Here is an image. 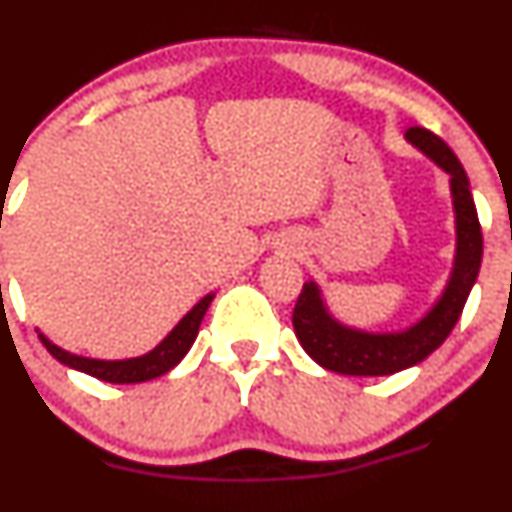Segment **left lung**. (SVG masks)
<instances>
[{
	"instance_id": "8db88e82",
	"label": "left lung",
	"mask_w": 512,
	"mask_h": 512,
	"mask_svg": "<svg viewBox=\"0 0 512 512\" xmlns=\"http://www.w3.org/2000/svg\"><path fill=\"white\" fill-rule=\"evenodd\" d=\"M404 138L448 175L453 223H456V252H453L451 275L436 302L421 314V319L399 332H366V329L339 322L329 312L322 287L314 280L304 282L292 314L294 334L304 352L322 369L337 371V374L389 376L421 364L446 342L478 280L480 260H483V235H480L471 183H468L461 160L441 138L421 126H411Z\"/></svg>"
}]
</instances>
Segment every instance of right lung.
<instances>
[{
	"instance_id": "obj_1",
	"label": "right lung",
	"mask_w": 512,
	"mask_h": 512,
	"mask_svg": "<svg viewBox=\"0 0 512 512\" xmlns=\"http://www.w3.org/2000/svg\"><path fill=\"white\" fill-rule=\"evenodd\" d=\"M215 292L205 294L163 339L160 344L151 349L148 354L131 356V359H91V356H81L74 352H66V349L56 347L49 337L39 332L41 344L46 347V352L54 356L56 361H61L64 366L76 371H84V374L96 376V379L108 381V384H141V381L158 379V376L168 374L173 366H178L183 361V356L190 352L195 337H198L200 322H203L205 312H208L210 302H213Z\"/></svg>"
}]
</instances>
